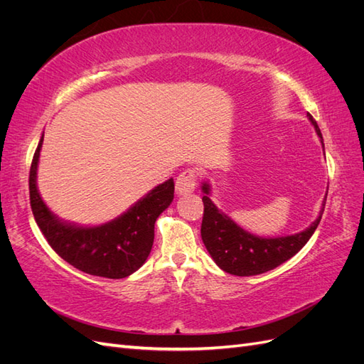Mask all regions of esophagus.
I'll return each instance as SVG.
<instances>
[{
  "mask_svg": "<svg viewBox=\"0 0 364 364\" xmlns=\"http://www.w3.org/2000/svg\"><path fill=\"white\" fill-rule=\"evenodd\" d=\"M197 183V173L193 168L183 170L178 179H176V193L178 194H188L196 190Z\"/></svg>",
  "mask_w": 364,
  "mask_h": 364,
  "instance_id": "1",
  "label": "esophagus"
}]
</instances>
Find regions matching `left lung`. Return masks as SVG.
<instances>
[{"mask_svg":"<svg viewBox=\"0 0 364 364\" xmlns=\"http://www.w3.org/2000/svg\"><path fill=\"white\" fill-rule=\"evenodd\" d=\"M306 117L310 118L317 135L322 138L316 119L311 114H306ZM202 190L205 196L202 197L203 220L200 234L205 247L220 269L226 273L237 274V277H253V274L269 272L294 257L314 234L316 228L321 223L325 208L323 205L316 222L299 234L278 238H261L246 232L245 229L235 225L230 217L218 211L208 197V183H203Z\"/></svg>","mask_w":364,"mask_h":364,"instance_id":"1","label":"left lung"}]
</instances>
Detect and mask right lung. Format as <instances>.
Instances as JSON below:
<instances>
[{
    "label": "right lung",
    "instance_id": "add662e5",
    "mask_svg": "<svg viewBox=\"0 0 364 364\" xmlns=\"http://www.w3.org/2000/svg\"><path fill=\"white\" fill-rule=\"evenodd\" d=\"M42 141L43 135L30 167V206L51 249L75 269L94 277L119 279L136 272L151 250L156 218L173 202V179L155 186L127 213L102 226L82 228L62 223L43 203L36 186Z\"/></svg>",
    "mask_w": 364,
    "mask_h": 364
}]
</instances>
